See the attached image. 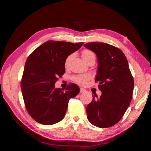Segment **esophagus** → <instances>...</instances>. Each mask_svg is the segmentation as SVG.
Returning <instances> with one entry per match:
<instances>
[{
  "label": "esophagus",
  "instance_id": "34e87169",
  "mask_svg": "<svg viewBox=\"0 0 151 151\" xmlns=\"http://www.w3.org/2000/svg\"><path fill=\"white\" fill-rule=\"evenodd\" d=\"M85 92H86V90H85V88H80V93H85Z\"/></svg>",
  "mask_w": 151,
  "mask_h": 151
}]
</instances>
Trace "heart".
<instances>
[{"label": "heart", "instance_id": "heart-1", "mask_svg": "<svg viewBox=\"0 0 151 151\" xmlns=\"http://www.w3.org/2000/svg\"><path fill=\"white\" fill-rule=\"evenodd\" d=\"M72 57H73V55H70L66 58L65 63V66H68V64H69V63H70V60H71V58H72ZM95 57V56H94V54L93 52H92L91 50H84L83 52H82V58H83V60H85V62L88 59H89V58L91 57ZM73 79L76 83L79 84V85H84V84H85L86 82L89 79V76L87 75H77V76H74Z\"/></svg>", "mask_w": 151, "mask_h": 151}]
</instances>
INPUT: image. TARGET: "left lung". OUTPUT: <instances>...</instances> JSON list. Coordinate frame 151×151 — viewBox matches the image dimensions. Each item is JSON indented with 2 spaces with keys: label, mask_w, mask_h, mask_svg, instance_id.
Wrapping results in <instances>:
<instances>
[{
  "label": "left lung",
  "mask_w": 151,
  "mask_h": 151,
  "mask_svg": "<svg viewBox=\"0 0 151 151\" xmlns=\"http://www.w3.org/2000/svg\"><path fill=\"white\" fill-rule=\"evenodd\" d=\"M84 47L96 55L95 81L102 92L86 106L88 120L100 128L112 127L121 119L132 99L134 81L127 59L119 48L106 43L88 42Z\"/></svg>",
  "instance_id": "left-lung-1"
}]
</instances>
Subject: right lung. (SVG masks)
Masks as SVG:
<instances>
[{
  "label": "right lung",
  "instance_id": "add662e5",
  "mask_svg": "<svg viewBox=\"0 0 151 151\" xmlns=\"http://www.w3.org/2000/svg\"><path fill=\"white\" fill-rule=\"evenodd\" d=\"M83 45L48 40L28 57L21 81L22 93L28 112L39 123L51 125L60 122L65 117L69 99L80 92L76 84H70L63 91L55 88V83L65 73L66 58Z\"/></svg>",
  "mask_w": 151,
  "mask_h": 151
}]
</instances>
